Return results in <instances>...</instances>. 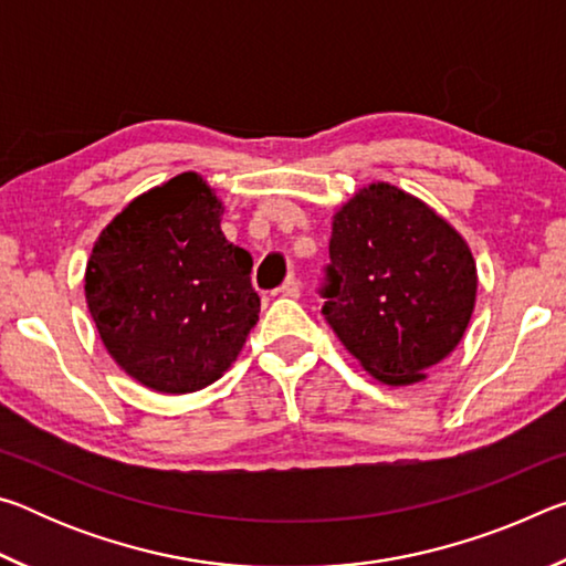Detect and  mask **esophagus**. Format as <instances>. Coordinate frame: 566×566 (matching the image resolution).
I'll use <instances>...</instances> for the list:
<instances>
[{
  "label": "esophagus",
  "mask_w": 566,
  "mask_h": 566,
  "mask_svg": "<svg viewBox=\"0 0 566 566\" xmlns=\"http://www.w3.org/2000/svg\"><path fill=\"white\" fill-rule=\"evenodd\" d=\"M300 292H302V286H300V282H296L294 274L286 276L284 284L280 286V294L282 296H300Z\"/></svg>",
  "instance_id": "obj_1"
}]
</instances>
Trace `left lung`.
Segmentation results:
<instances>
[{
	"instance_id": "8db88e82",
	"label": "left lung",
	"mask_w": 566,
	"mask_h": 566,
	"mask_svg": "<svg viewBox=\"0 0 566 566\" xmlns=\"http://www.w3.org/2000/svg\"><path fill=\"white\" fill-rule=\"evenodd\" d=\"M324 317L371 377L411 387L462 342L476 302L467 239L389 181L354 191L332 217Z\"/></svg>"
}]
</instances>
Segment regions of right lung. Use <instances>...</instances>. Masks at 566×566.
Returning a JSON list of instances; mask_svg holds the SVG:
<instances>
[{
    "mask_svg": "<svg viewBox=\"0 0 566 566\" xmlns=\"http://www.w3.org/2000/svg\"><path fill=\"white\" fill-rule=\"evenodd\" d=\"M224 205L197 171L142 191L102 229L84 296L109 357L159 395L212 385L260 319L252 256L227 242Z\"/></svg>",
    "mask_w": 566,
    "mask_h": 566,
    "instance_id": "1",
    "label": "right lung"
}]
</instances>
